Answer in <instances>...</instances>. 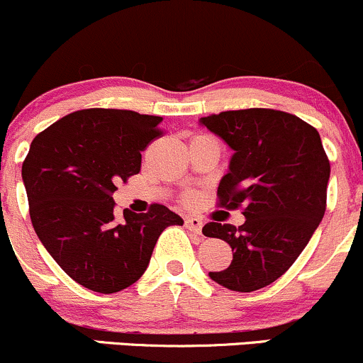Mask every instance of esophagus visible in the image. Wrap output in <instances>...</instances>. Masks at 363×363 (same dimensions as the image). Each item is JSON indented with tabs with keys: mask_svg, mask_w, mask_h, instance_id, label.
<instances>
[{
	"mask_svg": "<svg viewBox=\"0 0 363 363\" xmlns=\"http://www.w3.org/2000/svg\"><path fill=\"white\" fill-rule=\"evenodd\" d=\"M184 225H186L187 230L194 232V234H201V228H203V220L201 218L189 216V218L184 220Z\"/></svg>",
	"mask_w": 363,
	"mask_h": 363,
	"instance_id": "esophagus-1",
	"label": "esophagus"
}]
</instances>
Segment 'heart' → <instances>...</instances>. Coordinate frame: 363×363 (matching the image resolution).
I'll return each mask as SVG.
<instances>
[{"mask_svg":"<svg viewBox=\"0 0 363 363\" xmlns=\"http://www.w3.org/2000/svg\"><path fill=\"white\" fill-rule=\"evenodd\" d=\"M191 199H193L191 196H186V201H191Z\"/></svg>","mask_w":363,"mask_h":363,"instance_id":"b5f03b06","label":"heart"}]
</instances>
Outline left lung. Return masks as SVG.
Segmentation results:
<instances>
[{"mask_svg": "<svg viewBox=\"0 0 363 363\" xmlns=\"http://www.w3.org/2000/svg\"><path fill=\"white\" fill-rule=\"evenodd\" d=\"M201 124L234 150L218 203L242 208L244 225L210 222L203 234L230 244L234 259L210 278L228 290L272 285L301 256L326 211L329 158L318 129L277 109L225 111Z\"/></svg>", "mask_w": 363, "mask_h": 363, "instance_id": "8db88e82", "label": "left lung"}]
</instances>
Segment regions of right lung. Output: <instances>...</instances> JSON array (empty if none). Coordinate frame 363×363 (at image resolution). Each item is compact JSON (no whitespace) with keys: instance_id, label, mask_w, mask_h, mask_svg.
Listing matches in <instances>:
<instances>
[{"instance_id":"right-lung-1","label":"right lung","mask_w":363,"mask_h":363,"mask_svg":"<svg viewBox=\"0 0 363 363\" xmlns=\"http://www.w3.org/2000/svg\"><path fill=\"white\" fill-rule=\"evenodd\" d=\"M160 116L123 109L72 112L40 131L22 165L37 237L85 289L116 294L138 281L158 237L182 218L153 203L114 215L118 182L140 172L141 152L164 135Z\"/></svg>"}]
</instances>
